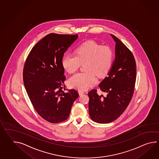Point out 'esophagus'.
<instances>
[{
    "mask_svg": "<svg viewBox=\"0 0 159 159\" xmlns=\"http://www.w3.org/2000/svg\"><path fill=\"white\" fill-rule=\"evenodd\" d=\"M78 93H79V95H83V94L84 93V91H79Z\"/></svg>",
    "mask_w": 159,
    "mask_h": 159,
    "instance_id": "1",
    "label": "esophagus"
}]
</instances>
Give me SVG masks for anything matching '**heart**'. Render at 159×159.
I'll return each instance as SVG.
<instances>
[{"mask_svg": "<svg viewBox=\"0 0 159 159\" xmlns=\"http://www.w3.org/2000/svg\"><path fill=\"white\" fill-rule=\"evenodd\" d=\"M76 53V55H66L62 59V66L66 71L72 74L81 64H85V71L73 75L68 80L72 88L84 91L96 83V75L102 78L108 74L113 63V51L108 46H101L89 41L79 46Z\"/></svg>", "mask_w": 159, "mask_h": 159, "instance_id": "obj_1", "label": "heart"}]
</instances>
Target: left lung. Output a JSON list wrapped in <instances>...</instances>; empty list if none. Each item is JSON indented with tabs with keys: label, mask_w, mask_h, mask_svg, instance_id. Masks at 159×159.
Here are the masks:
<instances>
[{
	"label": "left lung",
	"mask_w": 159,
	"mask_h": 159,
	"mask_svg": "<svg viewBox=\"0 0 159 159\" xmlns=\"http://www.w3.org/2000/svg\"><path fill=\"white\" fill-rule=\"evenodd\" d=\"M115 57L111 68L99 87L107 96L99 95L96 89L88 93L91 119L100 124L110 123L123 113L131 102L136 82V62L129 49L115 36Z\"/></svg>",
	"instance_id": "8db88e82"
}]
</instances>
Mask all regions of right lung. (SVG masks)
<instances>
[{"instance_id":"1","label":"right lung","mask_w":159,"mask_h":159,"mask_svg":"<svg viewBox=\"0 0 159 159\" xmlns=\"http://www.w3.org/2000/svg\"><path fill=\"white\" fill-rule=\"evenodd\" d=\"M78 38V35L48 34L32 48L25 63L23 76L28 97L39 115L52 123L67 120L79 97L74 89H66L64 53Z\"/></svg>"}]
</instances>
